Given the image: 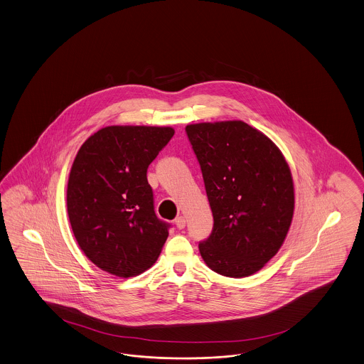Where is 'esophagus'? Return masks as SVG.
<instances>
[{
  "label": "esophagus",
  "instance_id": "obj_1",
  "mask_svg": "<svg viewBox=\"0 0 364 364\" xmlns=\"http://www.w3.org/2000/svg\"><path fill=\"white\" fill-rule=\"evenodd\" d=\"M175 225L177 229H184L186 228V218L184 217H177L175 219Z\"/></svg>",
  "mask_w": 364,
  "mask_h": 364
}]
</instances>
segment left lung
Returning a JSON list of instances; mask_svg holds the SVG:
<instances>
[{"label": "left lung", "mask_w": 364, "mask_h": 364, "mask_svg": "<svg viewBox=\"0 0 364 364\" xmlns=\"http://www.w3.org/2000/svg\"><path fill=\"white\" fill-rule=\"evenodd\" d=\"M186 131L214 217L200 255L219 275L250 277L277 255L289 233L290 166L279 147L245 122L196 123Z\"/></svg>", "instance_id": "obj_1"}]
</instances>
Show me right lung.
<instances>
[{"label": "right lung", "instance_id": "obj_1", "mask_svg": "<svg viewBox=\"0 0 364 364\" xmlns=\"http://www.w3.org/2000/svg\"><path fill=\"white\" fill-rule=\"evenodd\" d=\"M172 127L108 126L80 147L68 181V214L87 259L119 277H136L160 256L169 225L154 213L147 168Z\"/></svg>", "mask_w": 364, "mask_h": 364}]
</instances>
